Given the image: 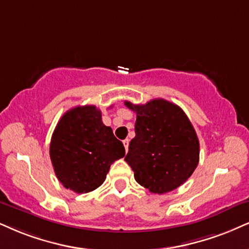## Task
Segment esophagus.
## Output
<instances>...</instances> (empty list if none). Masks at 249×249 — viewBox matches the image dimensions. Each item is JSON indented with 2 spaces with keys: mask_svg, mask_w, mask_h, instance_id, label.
<instances>
[{
  "mask_svg": "<svg viewBox=\"0 0 249 249\" xmlns=\"http://www.w3.org/2000/svg\"><path fill=\"white\" fill-rule=\"evenodd\" d=\"M124 145L125 151H128V146H129V140H128V139L124 140Z\"/></svg>",
  "mask_w": 249,
  "mask_h": 249,
  "instance_id": "34e87169",
  "label": "esophagus"
}]
</instances>
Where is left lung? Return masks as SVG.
<instances>
[{
	"mask_svg": "<svg viewBox=\"0 0 249 249\" xmlns=\"http://www.w3.org/2000/svg\"><path fill=\"white\" fill-rule=\"evenodd\" d=\"M124 105L136 113V136L124 158L135 180L155 194L177 189L198 164L199 143L189 119L179 106L160 98Z\"/></svg>",
	"mask_w": 249,
	"mask_h": 249,
	"instance_id": "8db88e82",
	"label": "left lung"
}]
</instances>
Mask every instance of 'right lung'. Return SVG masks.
<instances>
[{
	"label": "right lung",
	"mask_w": 249,
	"mask_h": 249,
	"mask_svg": "<svg viewBox=\"0 0 249 249\" xmlns=\"http://www.w3.org/2000/svg\"><path fill=\"white\" fill-rule=\"evenodd\" d=\"M124 146L101 121L93 105L69 109L52 135L50 155L57 179L67 189L89 193L103 185L110 165L124 156Z\"/></svg>",
	"instance_id": "right-lung-1"
}]
</instances>
